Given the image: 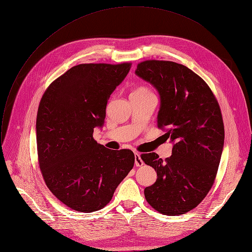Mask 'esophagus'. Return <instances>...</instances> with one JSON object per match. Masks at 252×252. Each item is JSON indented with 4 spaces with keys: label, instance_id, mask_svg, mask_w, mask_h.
I'll return each mask as SVG.
<instances>
[{
    "label": "esophagus",
    "instance_id": "obj_1",
    "mask_svg": "<svg viewBox=\"0 0 252 252\" xmlns=\"http://www.w3.org/2000/svg\"><path fill=\"white\" fill-rule=\"evenodd\" d=\"M134 164L136 166H142L145 164V162H143V160L140 158V155L137 153H134Z\"/></svg>",
    "mask_w": 252,
    "mask_h": 252
}]
</instances>
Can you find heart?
<instances>
[{
	"instance_id": "obj_1",
	"label": "heart",
	"mask_w": 252,
	"mask_h": 252,
	"mask_svg": "<svg viewBox=\"0 0 252 252\" xmlns=\"http://www.w3.org/2000/svg\"><path fill=\"white\" fill-rule=\"evenodd\" d=\"M135 92H143V93H151L147 88H139L138 90H136Z\"/></svg>"
}]
</instances>
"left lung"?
I'll return each mask as SVG.
<instances>
[{
	"mask_svg": "<svg viewBox=\"0 0 252 252\" xmlns=\"http://www.w3.org/2000/svg\"><path fill=\"white\" fill-rule=\"evenodd\" d=\"M135 75L158 92V126L173 143L165 160L156 153L141 155L158 174L145 189L146 199L162 214H184L201 202L217 176L224 145L219 102L207 84L181 63L146 61Z\"/></svg>",
	"mask_w": 252,
	"mask_h": 252,
	"instance_id": "obj_1",
	"label": "left lung"
}]
</instances>
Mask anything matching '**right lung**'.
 <instances>
[{
	"label": "right lung",
	"mask_w": 252,
	"mask_h": 252,
	"mask_svg": "<svg viewBox=\"0 0 252 252\" xmlns=\"http://www.w3.org/2000/svg\"><path fill=\"white\" fill-rule=\"evenodd\" d=\"M129 68V63L75 65L41 99L35 124L41 171L52 193L76 211L104 207L133 167L131 151H111L93 137L94 128L104 124L107 100Z\"/></svg>",
	"instance_id": "add662e5"
}]
</instances>
